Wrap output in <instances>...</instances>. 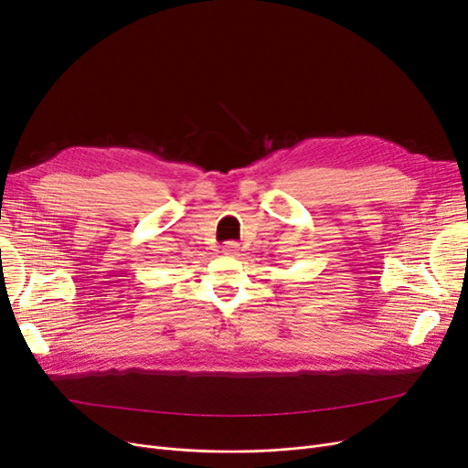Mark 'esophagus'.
<instances>
[{
	"label": "esophagus",
	"instance_id": "esophagus-1",
	"mask_svg": "<svg viewBox=\"0 0 468 468\" xmlns=\"http://www.w3.org/2000/svg\"><path fill=\"white\" fill-rule=\"evenodd\" d=\"M238 248H239L238 244L229 242V244L222 246V253H224V256H229V258H234V256H238V251H239Z\"/></svg>",
	"mask_w": 468,
	"mask_h": 468
}]
</instances>
